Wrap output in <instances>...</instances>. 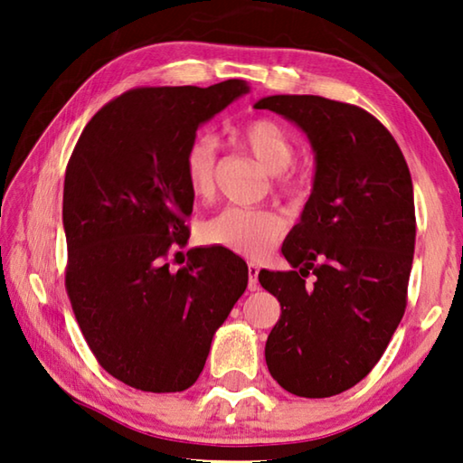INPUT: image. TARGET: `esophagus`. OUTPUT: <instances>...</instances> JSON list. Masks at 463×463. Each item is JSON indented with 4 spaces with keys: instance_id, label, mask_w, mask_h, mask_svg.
I'll list each match as a JSON object with an SVG mask.
<instances>
[{
    "instance_id": "obj_1",
    "label": "esophagus",
    "mask_w": 463,
    "mask_h": 463,
    "mask_svg": "<svg viewBox=\"0 0 463 463\" xmlns=\"http://www.w3.org/2000/svg\"><path fill=\"white\" fill-rule=\"evenodd\" d=\"M257 276H260V265L249 263V289L250 292L260 289V279H257Z\"/></svg>"
}]
</instances>
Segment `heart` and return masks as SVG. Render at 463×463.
<instances>
[{"mask_svg": "<svg viewBox=\"0 0 463 463\" xmlns=\"http://www.w3.org/2000/svg\"><path fill=\"white\" fill-rule=\"evenodd\" d=\"M241 146L268 171L276 175L278 190L286 195L307 194L308 175L296 169V145L292 137L268 118H255L239 128ZM184 179L195 198H213L216 187V143L210 137H195L182 156ZM284 218L273 210L231 206L202 224L200 239L210 247H222L231 253L257 260L268 253L284 234Z\"/></svg>", "mask_w": 463, "mask_h": 463, "instance_id": "heart-1", "label": "heart"}]
</instances>
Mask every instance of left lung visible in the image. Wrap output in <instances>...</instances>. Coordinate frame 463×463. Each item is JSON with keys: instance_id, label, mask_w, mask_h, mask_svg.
<instances>
[{"instance_id": "8db88e82", "label": "left lung", "mask_w": 463, "mask_h": 463, "mask_svg": "<svg viewBox=\"0 0 463 463\" xmlns=\"http://www.w3.org/2000/svg\"><path fill=\"white\" fill-rule=\"evenodd\" d=\"M255 108L307 132L317 161L300 222L281 247L292 269L260 273L281 307L265 362L296 396L341 394L380 362L404 315L417 237L411 171L362 108L320 96H269Z\"/></svg>"}]
</instances>
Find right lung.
Wrapping results in <instances>:
<instances>
[{"label": "right lung", "instance_id": "add662e5", "mask_svg": "<svg viewBox=\"0 0 463 463\" xmlns=\"http://www.w3.org/2000/svg\"><path fill=\"white\" fill-rule=\"evenodd\" d=\"M247 91L241 80L130 90L93 116L69 159V300L99 365L137 390L190 388L247 288V263L226 249H190L184 268H169L190 239L185 146Z\"/></svg>", "mask_w": 463, "mask_h": 463}]
</instances>
